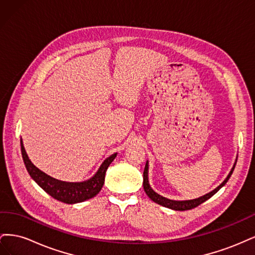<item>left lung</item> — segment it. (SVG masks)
I'll return each mask as SVG.
<instances>
[{
    "mask_svg": "<svg viewBox=\"0 0 255 255\" xmlns=\"http://www.w3.org/2000/svg\"><path fill=\"white\" fill-rule=\"evenodd\" d=\"M236 161H237V159H236ZM236 161H235V164H234V166L232 168V170L230 171L229 175L227 176V179L223 181L217 188L214 189L211 192H208V194L204 195L203 197L198 198V199L187 200V201H174V200L167 199L165 197H161L158 194H156V192L154 191L150 187V185H149V181H148V163H145V167H144V170H143V189L145 191V194L148 195V197L152 200V201H154V202L161 205V206L171 208V210H174V211H188V210H192V208H195V207L199 206L201 203L205 202L206 200H208L211 197H213L216 194V192H217L222 186H225L226 183L229 181L230 176L232 175V173L234 171Z\"/></svg>",
    "mask_w": 255,
    "mask_h": 255,
    "instance_id": "1",
    "label": "left lung"
}]
</instances>
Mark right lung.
<instances>
[{
	"label": "right lung",
	"mask_w": 255,
	"mask_h": 255,
	"mask_svg": "<svg viewBox=\"0 0 255 255\" xmlns=\"http://www.w3.org/2000/svg\"><path fill=\"white\" fill-rule=\"evenodd\" d=\"M21 152L23 161H24V165L29 175L32 176V179L39 185L45 192H48L51 197L67 204L80 203L97 196L103 187L107 168H109L112 161L115 159L116 155H117V153H115L110 157H107L103 161L101 167H100L98 172L92 176L90 180L81 183H68L53 179V177L45 174L44 172L39 170L36 166H34V164H32V161L29 160L27 156L24 146H23L22 140Z\"/></svg>",
	"instance_id": "obj_1"
}]
</instances>
